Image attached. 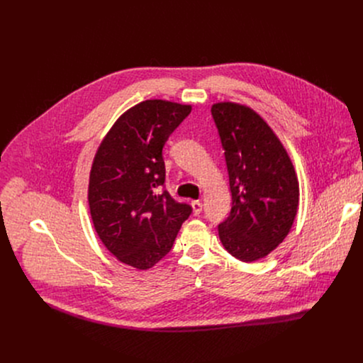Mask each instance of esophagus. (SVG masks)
I'll return each mask as SVG.
<instances>
[{
  "mask_svg": "<svg viewBox=\"0 0 363 363\" xmlns=\"http://www.w3.org/2000/svg\"><path fill=\"white\" fill-rule=\"evenodd\" d=\"M191 205H192L194 214H195V216H199L201 211H202V203H201V201H192Z\"/></svg>",
  "mask_w": 363,
  "mask_h": 363,
  "instance_id": "esophagus-1",
  "label": "esophagus"
}]
</instances>
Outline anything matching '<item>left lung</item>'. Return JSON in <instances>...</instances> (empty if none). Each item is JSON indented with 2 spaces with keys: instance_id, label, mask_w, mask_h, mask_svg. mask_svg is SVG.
Returning a JSON list of instances; mask_svg holds the SVG:
<instances>
[{
  "instance_id": "obj_1",
  "label": "left lung",
  "mask_w": 363,
  "mask_h": 363,
  "mask_svg": "<svg viewBox=\"0 0 363 363\" xmlns=\"http://www.w3.org/2000/svg\"><path fill=\"white\" fill-rule=\"evenodd\" d=\"M211 113L225 150L233 199L218 235L233 257L251 263L290 233L298 206L297 175L281 140L255 111L218 101Z\"/></svg>"
}]
</instances>
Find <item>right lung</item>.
<instances>
[{"label":"right lung","mask_w":363,"mask_h":363,"mask_svg":"<svg viewBox=\"0 0 363 363\" xmlns=\"http://www.w3.org/2000/svg\"><path fill=\"white\" fill-rule=\"evenodd\" d=\"M191 109L143 100L119 116L96 150L87 192L91 221L105 247L133 269L147 270L164 258L192 211L158 191L165 182L162 147Z\"/></svg>","instance_id":"1"}]
</instances>
